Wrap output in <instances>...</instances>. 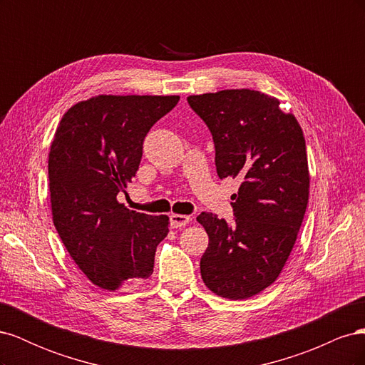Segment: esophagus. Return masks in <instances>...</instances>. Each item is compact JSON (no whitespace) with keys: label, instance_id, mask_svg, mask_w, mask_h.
<instances>
[{"label":"esophagus","instance_id":"1","mask_svg":"<svg viewBox=\"0 0 365 365\" xmlns=\"http://www.w3.org/2000/svg\"><path fill=\"white\" fill-rule=\"evenodd\" d=\"M170 227L172 228H178V227H184L189 224L190 216H185V215H170Z\"/></svg>","mask_w":365,"mask_h":365}]
</instances>
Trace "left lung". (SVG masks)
I'll use <instances>...</instances> for the list:
<instances>
[{
    "instance_id": "left-lung-1",
    "label": "left lung",
    "mask_w": 365,
    "mask_h": 365,
    "mask_svg": "<svg viewBox=\"0 0 365 365\" xmlns=\"http://www.w3.org/2000/svg\"><path fill=\"white\" fill-rule=\"evenodd\" d=\"M215 143L220 180L242 182L231 196L235 222L201 213L208 235L201 275L215 294L242 300L279 277L288 260L309 200L303 130L275 97L225 90L187 97Z\"/></svg>"
}]
</instances>
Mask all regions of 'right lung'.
Returning a JSON list of instances; mask_svg holds the SVG:
<instances>
[{"label":"right lung","instance_id":"right-lung-1","mask_svg":"<svg viewBox=\"0 0 365 365\" xmlns=\"http://www.w3.org/2000/svg\"><path fill=\"white\" fill-rule=\"evenodd\" d=\"M178 96H98L70 108L48 155L53 222L94 284L117 291L153 272L168 216L137 213L117 201L134 178L143 141Z\"/></svg>","mask_w":365,"mask_h":365}]
</instances>
